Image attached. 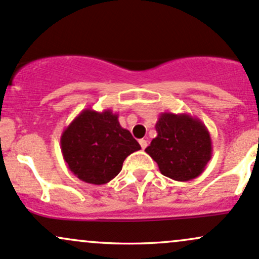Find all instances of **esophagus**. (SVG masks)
Here are the masks:
<instances>
[{
    "label": "esophagus",
    "instance_id": "1",
    "mask_svg": "<svg viewBox=\"0 0 259 259\" xmlns=\"http://www.w3.org/2000/svg\"><path fill=\"white\" fill-rule=\"evenodd\" d=\"M139 144H140L141 149H145L146 146H148V141H146L145 139H141V140H139Z\"/></svg>",
    "mask_w": 259,
    "mask_h": 259
}]
</instances>
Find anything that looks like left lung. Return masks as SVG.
<instances>
[{"label":"left lung","mask_w":259,"mask_h":259,"mask_svg":"<svg viewBox=\"0 0 259 259\" xmlns=\"http://www.w3.org/2000/svg\"><path fill=\"white\" fill-rule=\"evenodd\" d=\"M155 129L157 137L145 151L162 175L175 181H190L205 171L212 156V141L200 119L185 113H161Z\"/></svg>","instance_id":"obj_1"}]
</instances>
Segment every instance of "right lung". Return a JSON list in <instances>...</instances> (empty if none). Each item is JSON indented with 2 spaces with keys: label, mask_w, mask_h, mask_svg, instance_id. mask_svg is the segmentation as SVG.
Returning <instances> with one entry per match:
<instances>
[{
  "label": "right lung",
  "mask_w": 259,
  "mask_h": 259,
  "mask_svg": "<svg viewBox=\"0 0 259 259\" xmlns=\"http://www.w3.org/2000/svg\"><path fill=\"white\" fill-rule=\"evenodd\" d=\"M61 149L68 168L84 182L104 185L121 171L124 160L140 145L121 127L110 109H84L62 133Z\"/></svg>",
  "instance_id": "add662e5"
}]
</instances>
